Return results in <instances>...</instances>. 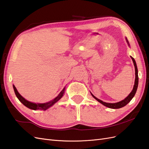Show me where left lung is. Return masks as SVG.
Instances as JSON below:
<instances>
[{"label": "left lung", "instance_id": "obj_1", "mask_svg": "<svg viewBox=\"0 0 149 149\" xmlns=\"http://www.w3.org/2000/svg\"><path fill=\"white\" fill-rule=\"evenodd\" d=\"M126 40H127V38H126ZM127 42L129 44V42H128V40H127ZM131 58L132 60L133 61V63H134V66H135V71H136V79H135V83H134V88H133V89L132 91H131V93H130L129 96L125 98L124 100L121 101L120 102H116V103H107V102H103L102 101L99 100V99H97V97H96L95 96H94L93 94L92 93L91 95L94 98L96 99V100L100 102V103H101L102 104H103L104 106H105L107 107H109V108H112V109H119V108H121L123 107L124 106H125L126 104H127L131 101L132 99L133 98V97L135 96V94H136V91H137V87H138V83H139V77H138V70H137V65H136V61H135V60L134 59V58L131 56Z\"/></svg>", "mask_w": 149, "mask_h": 149}]
</instances>
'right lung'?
Returning <instances> with one entry per match:
<instances>
[{"instance_id": "add662e5", "label": "right lung", "mask_w": 149, "mask_h": 149, "mask_svg": "<svg viewBox=\"0 0 149 149\" xmlns=\"http://www.w3.org/2000/svg\"><path fill=\"white\" fill-rule=\"evenodd\" d=\"M13 89H14L15 95L17 97V98L19 99V100L26 107H27L28 108H29V109H33V110H35V111L38 110V109L47 110V109H48L49 107L52 106L58 100H60V99L62 97V96H63L65 89V88L63 89V90L60 93V94H58V96L56 97L53 100H52L51 101H49V102H47V103H43V104H36V103L31 102L30 101H28L27 100H26L25 99H24L23 97H22L20 95V94L19 93V92L17 91V89H16V88H15L14 85H13Z\"/></svg>"}]
</instances>
